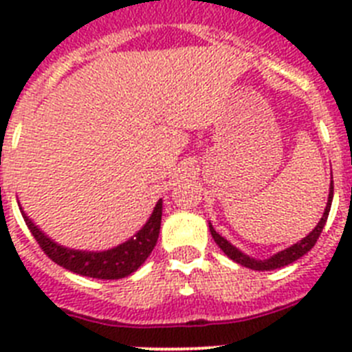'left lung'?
I'll list each match as a JSON object with an SVG mask.
<instances>
[{"label": "left lung", "instance_id": "8db88e82", "mask_svg": "<svg viewBox=\"0 0 352 352\" xmlns=\"http://www.w3.org/2000/svg\"><path fill=\"white\" fill-rule=\"evenodd\" d=\"M331 201H333V182H331V188H329L328 204H326V210H324V213H322V219L319 220V223L316 226V229H314V231L310 232L307 238L301 239L300 243H294L292 247H289V248H285V250L278 252V254H275V256L270 257V259H264V261L250 259L248 256L241 254L238 248L232 247V245L229 243L227 239H223L222 236L219 234V232L214 231L211 223H210V232H211V236H213L214 243L222 248L223 254H226L229 259H232V261H236L238 264H241V266H247V268H250V270H257V272H268V270L282 268V266H287V264L294 263V261H298L300 257H303L307 252L312 250V247L316 245V241L319 239V236H321L322 227H324L326 220H328L329 208H331Z\"/></svg>", "mask_w": 352, "mask_h": 352}]
</instances>
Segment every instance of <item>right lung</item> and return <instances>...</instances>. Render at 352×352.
Instances as JSON below:
<instances>
[{
	"label": "right lung",
	"instance_id": "1",
	"mask_svg": "<svg viewBox=\"0 0 352 352\" xmlns=\"http://www.w3.org/2000/svg\"><path fill=\"white\" fill-rule=\"evenodd\" d=\"M21 213H23L28 229L35 236L36 243L40 245V248L49 259L77 275L102 278V280H114V278H123L135 272L148 259V256L157 245L162 222V201H158L149 220L138 234L120 247L105 252H80L61 247L43 234L38 227L28 219L23 210Z\"/></svg>",
	"mask_w": 352,
	"mask_h": 352
}]
</instances>
